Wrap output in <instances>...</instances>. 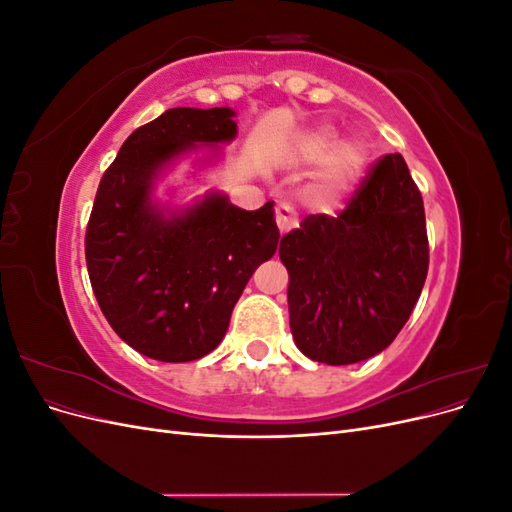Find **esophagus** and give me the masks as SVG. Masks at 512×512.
<instances>
[{"label":"esophagus","mask_w":512,"mask_h":512,"mask_svg":"<svg viewBox=\"0 0 512 512\" xmlns=\"http://www.w3.org/2000/svg\"><path fill=\"white\" fill-rule=\"evenodd\" d=\"M275 224H277V228H280L282 235H286V232H290V230H294V228L299 226L297 213L292 211V207L288 203L275 205Z\"/></svg>","instance_id":"34e87169"}]
</instances>
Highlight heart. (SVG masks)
I'll use <instances>...</instances> for the list:
<instances>
[{"mask_svg":"<svg viewBox=\"0 0 512 512\" xmlns=\"http://www.w3.org/2000/svg\"><path fill=\"white\" fill-rule=\"evenodd\" d=\"M292 158L299 164H318L309 177L305 196L314 207H331L361 177L367 149L361 141L346 138L337 143V132L329 126L305 130L292 145Z\"/></svg>","mask_w":512,"mask_h":512,"instance_id":"obj_1","label":"heart"}]
</instances>
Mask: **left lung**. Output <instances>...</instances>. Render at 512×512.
<instances>
[{
	"instance_id": "left-lung-1",
	"label": "left lung",
	"mask_w": 512,
	"mask_h": 512,
	"mask_svg": "<svg viewBox=\"0 0 512 512\" xmlns=\"http://www.w3.org/2000/svg\"><path fill=\"white\" fill-rule=\"evenodd\" d=\"M294 344L350 365L391 346L421 297L429 243L421 192L399 153L384 156L350 205L309 215L280 241Z\"/></svg>"
}]
</instances>
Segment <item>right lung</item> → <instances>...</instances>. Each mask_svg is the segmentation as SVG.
<instances>
[{
  "label": "right lung",
  "mask_w": 512,
  "mask_h": 512,
  "mask_svg": "<svg viewBox=\"0 0 512 512\" xmlns=\"http://www.w3.org/2000/svg\"><path fill=\"white\" fill-rule=\"evenodd\" d=\"M235 115L168 108L128 136L100 181L85 235L91 288L113 331L149 359L188 363L218 348L245 284L280 243L273 203L245 211L209 190L177 207L156 196L181 160L220 162Z\"/></svg>",
  "instance_id": "1"
}]
</instances>
